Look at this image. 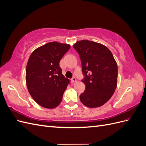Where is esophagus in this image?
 <instances>
[{
    "mask_svg": "<svg viewBox=\"0 0 146 146\" xmlns=\"http://www.w3.org/2000/svg\"><path fill=\"white\" fill-rule=\"evenodd\" d=\"M71 82H72V83L76 82V78H75V77H72V78H71Z\"/></svg>",
    "mask_w": 146,
    "mask_h": 146,
    "instance_id": "34e87169",
    "label": "esophagus"
}]
</instances>
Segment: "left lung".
I'll return each mask as SVG.
<instances>
[{"instance_id":"obj_1","label":"left lung","mask_w":146,"mask_h":146,"mask_svg":"<svg viewBox=\"0 0 146 146\" xmlns=\"http://www.w3.org/2000/svg\"><path fill=\"white\" fill-rule=\"evenodd\" d=\"M74 48L80 56L85 91L81 102L90 108L105 104L111 98L117 83V65L112 53L100 43L88 40L77 41Z\"/></svg>"}]
</instances>
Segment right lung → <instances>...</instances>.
Listing matches in <instances>:
<instances>
[{"label":"right lung","instance_id":"add662e5","mask_svg":"<svg viewBox=\"0 0 146 146\" xmlns=\"http://www.w3.org/2000/svg\"><path fill=\"white\" fill-rule=\"evenodd\" d=\"M70 45L51 42L35 50L26 68V83L30 94L37 104L54 108L62 100L69 80L62 74L60 61Z\"/></svg>","mask_w":146,"mask_h":146}]
</instances>
